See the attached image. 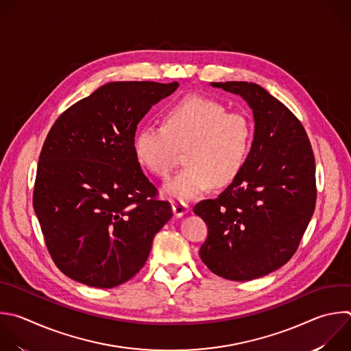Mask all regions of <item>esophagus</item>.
<instances>
[{
	"instance_id": "1",
	"label": "esophagus",
	"mask_w": 351,
	"mask_h": 351,
	"mask_svg": "<svg viewBox=\"0 0 351 351\" xmlns=\"http://www.w3.org/2000/svg\"><path fill=\"white\" fill-rule=\"evenodd\" d=\"M172 210H173V215L180 217L183 216L186 212H189V205L184 204V202H180V201H173L172 202Z\"/></svg>"
}]
</instances>
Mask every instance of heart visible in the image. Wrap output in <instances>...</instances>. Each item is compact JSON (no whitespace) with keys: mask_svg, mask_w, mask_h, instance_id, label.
Here are the masks:
<instances>
[{"mask_svg":"<svg viewBox=\"0 0 351 351\" xmlns=\"http://www.w3.org/2000/svg\"><path fill=\"white\" fill-rule=\"evenodd\" d=\"M255 139V124L241 111L217 100L190 95L172 103L162 124H146L135 135L134 154L152 175L167 179L183 149L186 167L164 186L176 201H189L210 186L224 187L243 171Z\"/></svg>","mask_w":351,"mask_h":351,"instance_id":"b5f03b06","label":"heart"}]
</instances>
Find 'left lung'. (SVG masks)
<instances>
[{
    "label": "left lung",
    "instance_id": "1",
    "mask_svg": "<svg viewBox=\"0 0 351 351\" xmlns=\"http://www.w3.org/2000/svg\"><path fill=\"white\" fill-rule=\"evenodd\" d=\"M254 110L255 139L241 173L215 199L194 205L208 226L199 258L219 277L250 281L296 252L317 199L315 160L298 117L254 82H212Z\"/></svg>",
    "mask_w": 351,
    "mask_h": 351
}]
</instances>
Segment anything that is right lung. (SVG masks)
<instances>
[{"mask_svg":"<svg viewBox=\"0 0 351 351\" xmlns=\"http://www.w3.org/2000/svg\"><path fill=\"white\" fill-rule=\"evenodd\" d=\"M179 84L117 81L63 111L44 142L33 191L58 269L95 288L119 287L145 266L172 217L134 154L139 121Z\"/></svg>","mask_w":351,"mask_h":351,"instance_id":"right-lung-1","label":"right lung"}]
</instances>
